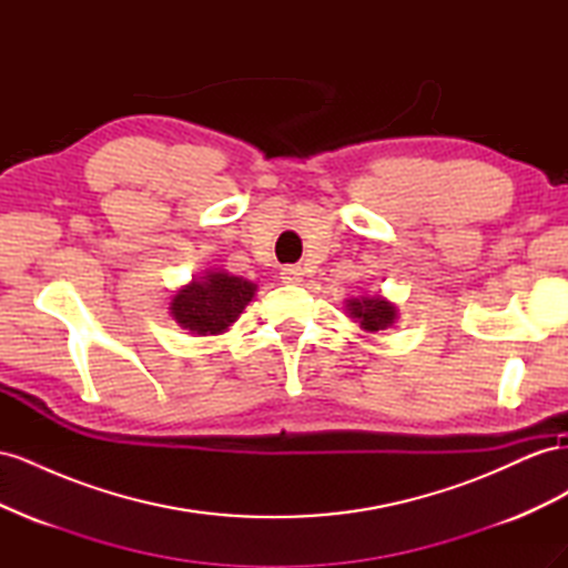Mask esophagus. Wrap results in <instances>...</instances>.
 <instances>
[{"label": "esophagus", "instance_id": "obj_1", "mask_svg": "<svg viewBox=\"0 0 568 568\" xmlns=\"http://www.w3.org/2000/svg\"><path fill=\"white\" fill-rule=\"evenodd\" d=\"M282 282L284 284H301L303 282V270L298 265L282 267Z\"/></svg>", "mask_w": 568, "mask_h": 568}]
</instances>
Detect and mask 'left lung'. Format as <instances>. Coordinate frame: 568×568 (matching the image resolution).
Here are the masks:
<instances>
[{"instance_id": "left-lung-1", "label": "left lung", "mask_w": 568, "mask_h": 568, "mask_svg": "<svg viewBox=\"0 0 568 568\" xmlns=\"http://www.w3.org/2000/svg\"><path fill=\"white\" fill-rule=\"evenodd\" d=\"M343 307H346L348 317L359 324V329L367 334L384 332L388 326H393L395 320H398V305L390 303L384 296L363 294L355 298H346Z\"/></svg>"}]
</instances>
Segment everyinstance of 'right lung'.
I'll use <instances>...</instances> for the list:
<instances>
[{"label": "right lung", "instance_id": "add662e5", "mask_svg": "<svg viewBox=\"0 0 568 568\" xmlns=\"http://www.w3.org/2000/svg\"><path fill=\"white\" fill-rule=\"evenodd\" d=\"M255 291L257 284L227 270H203L201 277L175 291L168 311L180 329L194 336H217L242 317Z\"/></svg>", "mask_w": 568, "mask_h": 568}]
</instances>
